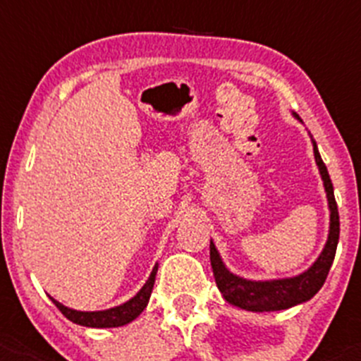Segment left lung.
I'll list each match as a JSON object with an SVG mask.
<instances>
[{
    "label": "left lung",
    "instance_id": "left-lung-1",
    "mask_svg": "<svg viewBox=\"0 0 361 361\" xmlns=\"http://www.w3.org/2000/svg\"><path fill=\"white\" fill-rule=\"evenodd\" d=\"M294 117L301 121L295 114ZM312 144L315 164H317L319 173H321L322 183H324L329 208V233L324 249H322L317 260L313 262L301 274L292 276V278L258 279L257 281V279H245L242 276L233 274L222 262L214 240H210V262L212 269H214L215 283H217L222 298L226 299L230 305L247 310V312H278V310H287L310 301L324 285L333 260H335L336 244H338L340 235V221L328 169H326L324 161L319 154L317 142L312 139Z\"/></svg>",
    "mask_w": 361,
    "mask_h": 361
}]
</instances>
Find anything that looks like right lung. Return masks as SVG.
<instances>
[{"label":"right lung","mask_w":361,"mask_h":361,"mask_svg":"<svg viewBox=\"0 0 361 361\" xmlns=\"http://www.w3.org/2000/svg\"><path fill=\"white\" fill-rule=\"evenodd\" d=\"M157 271L158 264H154L149 278L144 283V287L140 288L130 301L123 302V305L119 306H114V308L99 310V312H80V310L67 308V306H63L62 302H59L53 298L51 301L55 302L56 308H59L71 322H74V324L87 326V328H119V326H124L128 324V322L133 321V319H137L140 313L144 312V308H146L147 302H149L151 292H153Z\"/></svg>","instance_id":"1"}]
</instances>
